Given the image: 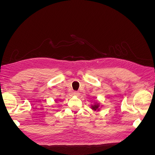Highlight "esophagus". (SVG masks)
<instances>
[{
    "label": "esophagus",
    "instance_id": "obj_1",
    "mask_svg": "<svg viewBox=\"0 0 155 155\" xmlns=\"http://www.w3.org/2000/svg\"><path fill=\"white\" fill-rule=\"evenodd\" d=\"M73 94H74V96H78L79 95V92H77V91H74V92H73Z\"/></svg>",
    "mask_w": 155,
    "mask_h": 155
}]
</instances>
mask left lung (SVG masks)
<instances>
[{
  "label": "left lung",
  "instance_id": "8db88e82",
  "mask_svg": "<svg viewBox=\"0 0 155 155\" xmlns=\"http://www.w3.org/2000/svg\"><path fill=\"white\" fill-rule=\"evenodd\" d=\"M99 107H100V104H97V103H96L94 105L91 106V108H92V110L96 111V110H100Z\"/></svg>",
  "mask_w": 155,
  "mask_h": 155
}]
</instances>
